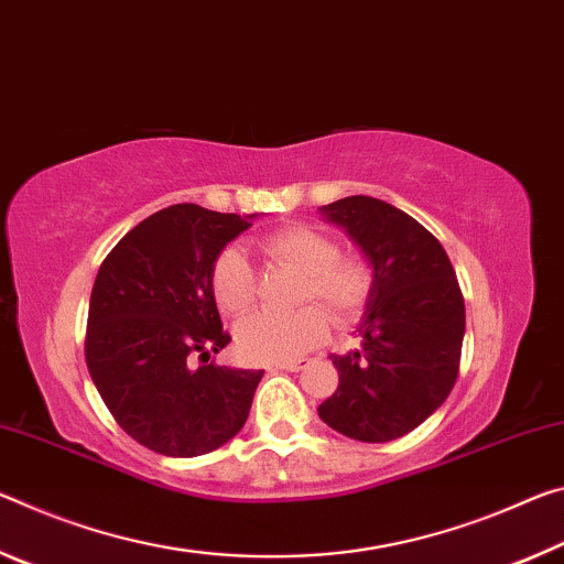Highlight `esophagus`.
<instances>
[{"label":"esophagus","mask_w":564,"mask_h":564,"mask_svg":"<svg viewBox=\"0 0 564 564\" xmlns=\"http://www.w3.org/2000/svg\"><path fill=\"white\" fill-rule=\"evenodd\" d=\"M304 365H307V359H292V362H276L274 367H276V369H288V372H297V369H302Z\"/></svg>","instance_id":"esophagus-1"}]
</instances>
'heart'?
I'll return each instance as SVG.
<instances>
[{
	"instance_id": "b5f03b06",
	"label": "heart",
	"mask_w": 564,
	"mask_h": 564,
	"mask_svg": "<svg viewBox=\"0 0 564 564\" xmlns=\"http://www.w3.org/2000/svg\"><path fill=\"white\" fill-rule=\"evenodd\" d=\"M267 260L302 272L290 315L260 312L237 325V345L254 362H292L319 347L329 335V317L349 325L362 315L375 288V272L357 254H343L337 239L310 225H290L264 237ZM215 302L225 315L239 317L254 302V274L242 249L227 247L209 272Z\"/></svg>"
}]
</instances>
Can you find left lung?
Wrapping results in <instances>:
<instances>
[{
	"label": "left lung",
	"mask_w": 564,
	"mask_h": 564,
	"mask_svg": "<svg viewBox=\"0 0 564 564\" xmlns=\"http://www.w3.org/2000/svg\"><path fill=\"white\" fill-rule=\"evenodd\" d=\"M322 212L362 247L375 288L359 325L362 345L332 355L339 387L319 417L352 440L390 442L420 427L457 382L463 290L445 247L408 212L365 195Z\"/></svg>",
	"instance_id": "obj_1"
}]
</instances>
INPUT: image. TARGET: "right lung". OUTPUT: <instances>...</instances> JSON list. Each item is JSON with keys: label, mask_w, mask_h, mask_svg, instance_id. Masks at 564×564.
Segmentation results:
<instances>
[{"label": "right lung", "mask_w": 564, "mask_h": 564, "mask_svg": "<svg viewBox=\"0 0 564 564\" xmlns=\"http://www.w3.org/2000/svg\"><path fill=\"white\" fill-rule=\"evenodd\" d=\"M247 227V217L172 205L129 229L97 272L85 337L89 375L119 427L160 455H207L245 427L252 408L262 369L209 362L232 339L209 272Z\"/></svg>", "instance_id": "1"}]
</instances>
